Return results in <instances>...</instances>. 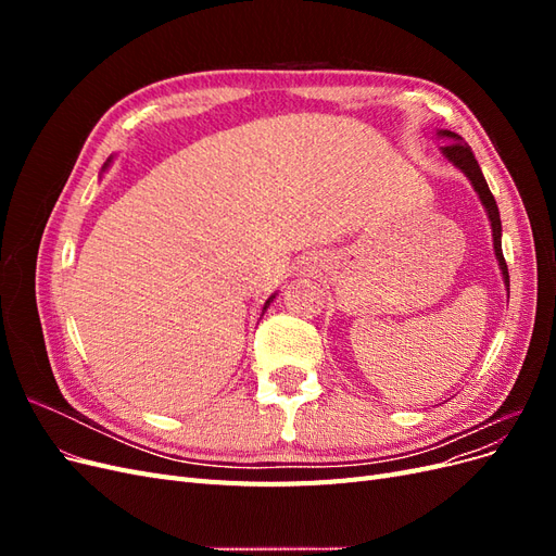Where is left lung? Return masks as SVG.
<instances>
[{
	"label": "left lung",
	"instance_id": "left-lung-1",
	"mask_svg": "<svg viewBox=\"0 0 556 556\" xmlns=\"http://www.w3.org/2000/svg\"><path fill=\"white\" fill-rule=\"evenodd\" d=\"M435 139H443L447 141L445 146H441V155L454 166V169H459L468 182L473 185V190L480 199V204L490 217V227H492V243H494V255L501 268V276H503V285H506V290L510 292V276H508V264L503 260V250H501V215H498V206H496V199L490 190V185H486L480 164L473 155V150H470L468 143H464V139L459 134H454L450 129H435Z\"/></svg>",
	"mask_w": 556,
	"mask_h": 556
}]
</instances>
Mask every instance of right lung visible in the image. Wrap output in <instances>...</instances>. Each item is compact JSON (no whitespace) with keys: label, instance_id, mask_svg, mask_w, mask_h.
Returning a JSON list of instances; mask_svg holds the SVG:
<instances>
[{"label":"right lung","instance_id":"right-lung-1","mask_svg":"<svg viewBox=\"0 0 556 556\" xmlns=\"http://www.w3.org/2000/svg\"><path fill=\"white\" fill-rule=\"evenodd\" d=\"M111 162H113V155H111V157H109V160H106V164H104V166H102V172H106V169H109V166H111ZM276 294H278V292H274V294H271V296H268V299H266V304H264V308H262V315H264V313H266V308H268V306H271V301H274V299H276Z\"/></svg>","mask_w":556,"mask_h":556}]
</instances>
